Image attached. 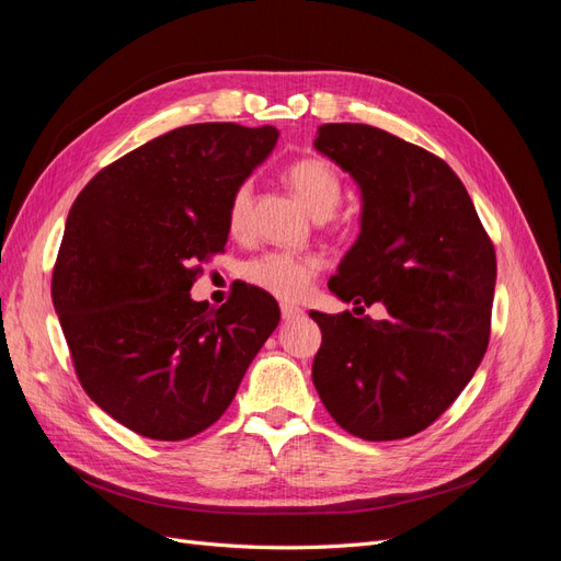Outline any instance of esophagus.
I'll return each instance as SVG.
<instances>
[{"label":"esophagus","instance_id":"1","mask_svg":"<svg viewBox=\"0 0 561 561\" xmlns=\"http://www.w3.org/2000/svg\"><path fill=\"white\" fill-rule=\"evenodd\" d=\"M280 316H283V320H295V318H301L304 311L299 307H295V304H280Z\"/></svg>","mask_w":561,"mask_h":561}]
</instances>
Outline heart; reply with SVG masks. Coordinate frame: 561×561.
Here are the masks:
<instances>
[{
  "instance_id": "b5f03b06",
  "label": "heart",
  "mask_w": 561,
  "mask_h": 561,
  "mask_svg": "<svg viewBox=\"0 0 561 561\" xmlns=\"http://www.w3.org/2000/svg\"><path fill=\"white\" fill-rule=\"evenodd\" d=\"M287 182H290L297 196L304 201L318 219L330 217L344 196V180L336 173V168L320 157H304L287 168ZM252 213V182H241L236 186L229 208L227 222L233 233H243L250 227ZM322 260L311 252H290L274 250L264 252L245 264L243 276L260 290L280 297L297 299L309 290Z\"/></svg>"
}]
</instances>
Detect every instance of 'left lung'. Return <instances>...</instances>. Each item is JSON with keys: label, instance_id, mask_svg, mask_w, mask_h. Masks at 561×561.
I'll use <instances>...</instances> for the list:
<instances>
[{"label": "left lung", "instance_id": "1", "mask_svg": "<svg viewBox=\"0 0 561 561\" xmlns=\"http://www.w3.org/2000/svg\"><path fill=\"white\" fill-rule=\"evenodd\" d=\"M313 147L358 182L360 236L328 287L388 318L311 311L313 386L332 419L369 443L428 428L489 344L496 252L463 182L431 151L365 124H325ZM363 309V307H360Z\"/></svg>", "mask_w": 561, "mask_h": 561}]
</instances>
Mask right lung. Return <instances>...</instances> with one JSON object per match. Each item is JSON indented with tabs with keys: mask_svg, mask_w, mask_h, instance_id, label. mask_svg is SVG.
I'll list each match as a JSON object with an SVG mask.
<instances>
[{
	"mask_svg": "<svg viewBox=\"0 0 561 561\" xmlns=\"http://www.w3.org/2000/svg\"><path fill=\"white\" fill-rule=\"evenodd\" d=\"M274 126L192 124L103 168L67 215L50 295L89 398L149 439L194 437L225 414L276 330V299L241 285L219 309L190 290L222 252L236 186Z\"/></svg>",
	"mask_w": 561,
	"mask_h": 561,
	"instance_id": "add662e5",
	"label": "right lung"
}]
</instances>
